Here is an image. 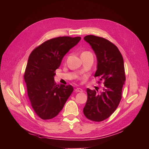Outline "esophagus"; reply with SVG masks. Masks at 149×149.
<instances>
[{"label":"esophagus","mask_w":149,"mask_h":149,"mask_svg":"<svg viewBox=\"0 0 149 149\" xmlns=\"http://www.w3.org/2000/svg\"><path fill=\"white\" fill-rule=\"evenodd\" d=\"M75 91L77 92V93H78V92H83V90H82V89H81V88H76V89H75Z\"/></svg>","instance_id":"34e87169"}]
</instances>
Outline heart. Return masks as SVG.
<instances>
[{
	"label": "heart",
	"instance_id": "1",
	"mask_svg": "<svg viewBox=\"0 0 149 149\" xmlns=\"http://www.w3.org/2000/svg\"><path fill=\"white\" fill-rule=\"evenodd\" d=\"M87 52H89V51H85V52H83V53H82L81 54H85V53H87Z\"/></svg>",
	"mask_w": 149,
	"mask_h": 149
}]
</instances>
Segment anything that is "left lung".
I'll use <instances>...</instances> for the list:
<instances>
[{
    "mask_svg": "<svg viewBox=\"0 0 149 149\" xmlns=\"http://www.w3.org/2000/svg\"><path fill=\"white\" fill-rule=\"evenodd\" d=\"M97 58V70L95 77L103 82L102 90L87 89V100L84 108L85 117L94 122H102L109 118L120 104L122 88L125 81L123 56L119 49L108 40L95 35H87Z\"/></svg>",
    "mask_w": 149,
    "mask_h": 149,
    "instance_id": "1",
    "label": "left lung"
}]
</instances>
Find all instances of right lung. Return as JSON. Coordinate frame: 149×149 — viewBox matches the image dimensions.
<instances>
[{"instance_id":"1","label":"right lung","mask_w":149,"mask_h":149,"mask_svg":"<svg viewBox=\"0 0 149 149\" xmlns=\"http://www.w3.org/2000/svg\"><path fill=\"white\" fill-rule=\"evenodd\" d=\"M80 37H58L42 42L30 54L24 75L31 105L42 120L58 114L74 91L71 85H56L54 76L64 55Z\"/></svg>"}]
</instances>
